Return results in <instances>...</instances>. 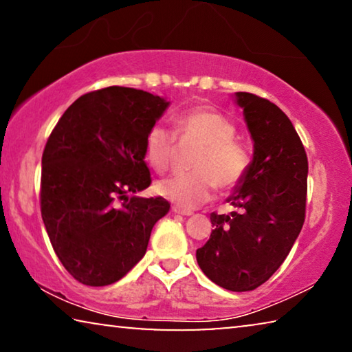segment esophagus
Listing matches in <instances>:
<instances>
[{
    "label": "esophagus",
    "instance_id": "esophagus-1",
    "mask_svg": "<svg viewBox=\"0 0 352 352\" xmlns=\"http://www.w3.org/2000/svg\"><path fill=\"white\" fill-rule=\"evenodd\" d=\"M172 212L174 213H178V214H185V217H190V214H192V210H186V208H182V207H172Z\"/></svg>",
    "mask_w": 352,
    "mask_h": 352
}]
</instances>
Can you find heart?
I'll return each mask as SVG.
<instances>
[{
  "instance_id": "1",
  "label": "heart",
  "mask_w": 352,
  "mask_h": 352,
  "mask_svg": "<svg viewBox=\"0 0 352 352\" xmlns=\"http://www.w3.org/2000/svg\"><path fill=\"white\" fill-rule=\"evenodd\" d=\"M237 129L218 110L196 107L174 117V133L156 123L144 140L145 160L156 172L169 169L175 150V138L182 144H197L191 160L192 172L174 174L156 185L167 201L182 208H194L213 196L217 185L232 190L243 180L250 167V153L235 138Z\"/></svg>"
}]
</instances>
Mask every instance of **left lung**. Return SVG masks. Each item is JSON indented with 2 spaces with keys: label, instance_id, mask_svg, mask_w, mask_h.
<instances>
[{
  "label": "left lung",
  "instance_id": "8db88e82",
  "mask_svg": "<svg viewBox=\"0 0 352 352\" xmlns=\"http://www.w3.org/2000/svg\"><path fill=\"white\" fill-rule=\"evenodd\" d=\"M254 142L253 161L228 201L240 212L210 214L213 230L196 251L214 285L253 291L280 269L305 221L308 160L291 120L253 93H235Z\"/></svg>",
  "mask_w": 352,
  "mask_h": 352
}]
</instances>
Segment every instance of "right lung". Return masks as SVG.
<instances>
[{
  "mask_svg": "<svg viewBox=\"0 0 352 352\" xmlns=\"http://www.w3.org/2000/svg\"><path fill=\"white\" fill-rule=\"evenodd\" d=\"M169 106L126 87L83 94L58 120L42 153L41 214L65 269L107 286L144 258L151 229L169 212L150 186L144 140Z\"/></svg>",
  "mask_w": 352,
  "mask_h": 352,
  "instance_id": "1",
  "label": "right lung"
}]
</instances>
